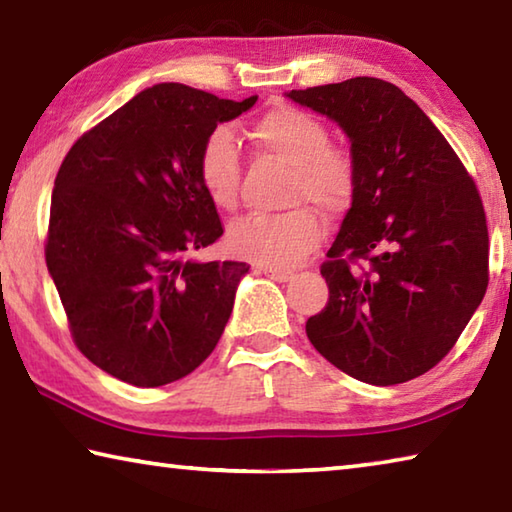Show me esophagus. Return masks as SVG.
<instances>
[{
  "label": "esophagus",
  "instance_id": "esophagus-1",
  "mask_svg": "<svg viewBox=\"0 0 512 512\" xmlns=\"http://www.w3.org/2000/svg\"><path fill=\"white\" fill-rule=\"evenodd\" d=\"M262 273L275 282H287L293 275V271H289V268H271V266H262Z\"/></svg>",
  "mask_w": 512,
  "mask_h": 512
}]
</instances>
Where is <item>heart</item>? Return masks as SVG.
I'll return each instance as SVG.
<instances>
[{
    "mask_svg": "<svg viewBox=\"0 0 512 512\" xmlns=\"http://www.w3.org/2000/svg\"><path fill=\"white\" fill-rule=\"evenodd\" d=\"M248 137L259 151L291 167L287 203L277 214H250L230 225L228 241L239 257L282 268L296 264L323 237V223L311 203L325 214L348 210L359 183V167L350 149L329 142L327 124L314 112L275 103L248 124ZM198 183L219 210L237 205L241 158L235 135L216 128L201 146L196 162Z\"/></svg>",
    "mask_w": 512,
    "mask_h": 512,
    "instance_id": "heart-1",
    "label": "heart"
}]
</instances>
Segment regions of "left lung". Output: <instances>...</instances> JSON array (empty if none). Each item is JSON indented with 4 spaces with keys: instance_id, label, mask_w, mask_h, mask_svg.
<instances>
[{
    "instance_id": "left-lung-1",
    "label": "left lung",
    "mask_w": 512,
    "mask_h": 512,
    "mask_svg": "<svg viewBox=\"0 0 512 512\" xmlns=\"http://www.w3.org/2000/svg\"><path fill=\"white\" fill-rule=\"evenodd\" d=\"M339 121L359 183L320 273L329 300L307 320L323 357L393 386L447 357L488 289V225L474 178L397 85L357 76L291 90Z\"/></svg>"
}]
</instances>
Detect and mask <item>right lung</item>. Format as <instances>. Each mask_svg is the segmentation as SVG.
<instances>
[{
	"label": "right lung",
	"mask_w": 512,
	"mask_h": 512,
	"mask_svg": "<svg viewBox=\"0 0 512 512\" xmlns=\"http://www.w3.org/2000/svg\"><path fill=\"white\" fill-rule=\"evenodd\" d=\"M160 83L85 131L51 194L45 259L72 339L126 384L183 379L210 357L246 262H194L223 223L196 162L216 124L255 106Z\"/></svg>",
	"instance_id": "obj_1"
}]
</instances>
